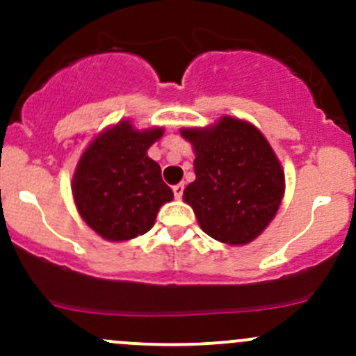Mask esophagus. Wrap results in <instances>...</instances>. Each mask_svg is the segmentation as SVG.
Instances as JSON below:
<instances>
[{
    "instance_id": "esophagus-1",
    "label": "esophagus",
    "mask_w": 356,
    "mask_h": 356,
    "mask_svg": "<svg viewBox=\"0 0 356 356\" xmlns=\"http://www.w3.org/2000/svg\"><path fill=\"white\" fill-rule=\"evenodd\" d=\"M172 191H174L175 198L181 200L182 195H184V184H175L174 188H172Z\"/></svg>"
}]
</instances>
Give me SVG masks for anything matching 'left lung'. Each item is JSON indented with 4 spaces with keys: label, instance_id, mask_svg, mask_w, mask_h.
Returning a JSON list of instances; mask_svg holds the SVG:
<instances>
[{
    "label": "left lung",
    "instance_id": "obj_1",
    "mask_svg": "<svg viewBox=\"0 0 356 356\" xmlns=\"http://www.w3.org/2000/svg\"><path fill=\"white\" fill-rule=\"evenodd\" d=\"M195 148L196 181L184 189L210 238L227 245L253 241L277 213L284 174L257 127L222 117L215 127L182 129Z\"/></svg>",
    "mask_w": 356,
    "mask_h": 356
}]
</instances>
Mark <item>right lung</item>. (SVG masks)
I'll return each instance as SVG.
<instances>
[{
    "label": "right lung",
    "instance_id": "1",
    "mask_svg": "<svg viewBox=\"0 0 356 356\" xmlns=\"http://www.w3.org/2000/svg\"><path fill=\"white\" fill-rule=\"evenodd\" d=\"M161 129L139 132L129 122L99 134L74 175L75 204L86 224L108 241H127L155 224L158 210L174 198L160 165L146 152Z\"/></svg>",
    "mask_w": 356,
    "mask_h": 356
}]
</instances>
